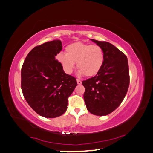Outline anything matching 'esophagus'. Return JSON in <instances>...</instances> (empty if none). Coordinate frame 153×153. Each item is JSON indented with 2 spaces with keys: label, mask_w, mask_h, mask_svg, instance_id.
I'll return each instance as SVG.
<instances>
[{
  "label": "esophagus",
  "mask_w": 153,
  "mask_h": 153,
  "mask_svg": "<svg viewBox=\"0 0 153 153\" xmlns=\"http://www.w3.org/2000/svg\"><path fill=\"white\" fill-rule=\"evenodd\" d=\"M76 81H77V84H82V81H81L80 80L77 79Z\"/></svg>",
  "instance_id": "1"
}]
</instances>
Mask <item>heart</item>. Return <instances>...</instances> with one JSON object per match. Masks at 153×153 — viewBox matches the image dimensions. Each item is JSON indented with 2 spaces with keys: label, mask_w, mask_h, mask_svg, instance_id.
Segmentation results:
<instances>
[{
  "label": "heart",
  "mask_w": 153,
  "mask_h": 153,
  "mask_svg": "<svg viewBox=\"0 0 153 153\" xmlns=\"http://www.w3.org/2000/svg\"><path fill=\"white\" fill-rule=\"evenodd\" d=\"M57 61L67 74L72 73L75 63L80 75L91 77L96 75L102 68L105 60L103 51L98 45L75 42L65 47V53L56 55Z\"/></svg>",
  "instance_id": "b5f03b06"
}]
</instances>
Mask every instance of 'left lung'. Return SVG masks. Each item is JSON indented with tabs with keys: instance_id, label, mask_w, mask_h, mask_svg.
<instances>
[{
	"instance_id": "obj_1",
	"label": "left lung",
	"mask_w": 153,
	"mask_h": 153,
	"mask_svg": "<svg viewBox=\"0 0 153 153\" xmlns=\"http://www.w3.org/2000/svg\"><path fill=\"white\" fill-rule=\"evenodd\" d=\"M91 40L102 48L105 60L95 76L82 81L84 99L89 112L103 116L116 109L127 93L130 83L128 59L112 44Z\"/></svg>"
}]
</instances>
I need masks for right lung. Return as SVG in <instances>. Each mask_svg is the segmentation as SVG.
<instances>
[{
	"label": "right lung",
	"instance_id": "obj_1",
	"mask_svg": "<svg viewBox=\"0 0 153 153\" xmlns=\"http://www.w3.org/2000/svg\"><path fill=\"white\" fill-rule=\"evenodd\" d=\"M62 49L59 40L36 46L30 51L21 68V89L37 114L47 118L60 116L68 108V98L77 85L55 59Z\"/></svg>",
	"mask_w": 153,
	"mask_h": 153
}]
</instances>
